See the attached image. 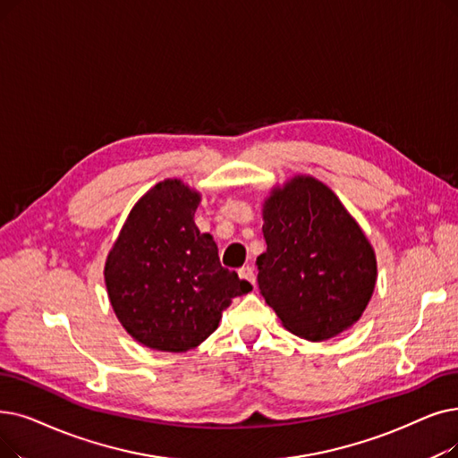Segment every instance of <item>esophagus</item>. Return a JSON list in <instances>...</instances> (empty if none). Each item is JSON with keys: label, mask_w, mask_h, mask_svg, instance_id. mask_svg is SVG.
Here are the masks:
<instances>
[{"label": "esophagus", "mask_w": 458, "mask_h": 458, "mask_svg": "<svg viewBox=\"0 0 458 458\" xmlns=\"http://www.w3.org/2000/svg\"><path fill=\"white\" fill-rule=\"evenodd\" d=\"M240 276L245 278V281H249L252 286L256 284V275H254V269H252L250 266H243V267L240 269Z\"/></svg>", "instance_id": "34e87169"}]
</instances>
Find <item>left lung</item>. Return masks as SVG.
Listing matches in <instances>:
<instances>
[{"instance_id": "left-lung-1", "label": "left lung", "mask_w": 458, "mask_h": 458, "mask_svg": "<svg viewBox=\"0 0 458 458\" xmlns=\"http://www.w3.org/2000/svg\"><path fill=\"white\" fill-rule=\"evenodd\" d=\"M262 215L258 286L283 326L312 343L352 327L374 292L376 254L336 194L295 175L271 191Z\"/></svg>"}]
</instances>
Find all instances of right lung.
<instances>
[{"label":"right lung","instance_id":"obj_1","mask_svg":"<svg viewBox=\"0 0 458 458\" xmlns=\"http://www.w3.org/2000/svg\"><path fill=\"white\" fill-rule=\"evenodd\" d=\"M200 192L180 180L149 189L131 209L108 252L112 309L140 344L187 352L218 327L232 300L252 290L221 266L209 233L194 225Z\"/></svg>","mask_w":458,"mask_h":458}]
</instances>
